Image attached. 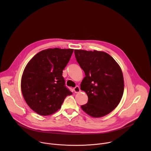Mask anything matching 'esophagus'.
<instances>
[{
  "label": "esophagus",
  "instance_id": "esophagus-1",
  "mask_svg": "<svg viewBox=\"0 0 151 151\" xmlns=\"http://www.w3.org/2000/svg\"><path fill=\"white\" fill-rule=\"evenodd\" d=\"M73 90H74V92L75 93H79L81 91V90H80V88L78 87V86H76V87L75 88H73Z\"/></svg>",
  "mask_w": 151,
  "mask_h": 151
}]
</instances>
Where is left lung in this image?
I'll return each instance as SVG.
<instances>
[{
  "mask_svg": "<svg viewBox=\"0 0 151 151\" xmlns=\"http://www.w3.org/2000/svg\"><path fill=\"white\" fill-rule=\"evenodd\" d=\"M76 61L85 76L81 89L88 96V103L81 106L89 116L100 118L111 113L119 104L124 93L121 69L109 54L96 50H75Z\"/></svg>",
  "mask_w": 151,
  "mask_h": 151,
  "instance_id": "1",
  "label": "left lung"
}]
</instances>
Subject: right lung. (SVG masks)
I'll return each instance as SVG.
<instances>
[{
  "label": "right lung",
  "mask_w": 151,
  "mask_h": 151,
  "mask_svg": "<svg viewBox=\"0 0 151 151\" xmlns=\"http://www.w3.org/2000/svg\"><path fill=\"white\" fill-rule=\"evenodd\" d=\"M73 49L48 48L37 53L27 64L21 81L23 96L34 112L42 116L56 112L72 93L62 76Z\"/></svg>",
  "instance_id": "add662e5"
}]
</instances>
